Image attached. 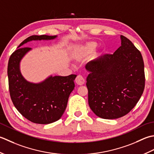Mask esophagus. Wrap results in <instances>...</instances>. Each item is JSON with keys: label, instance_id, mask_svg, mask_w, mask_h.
Returning a JSON list of instances; mask_svg holds the SVG:
<instances>
[{"label": "esophagus", "instance_id": "obj_1", "mask_svg": "<svg viewBox=\"0 0 154 154\" xmlns=\"http://www.w3.org/2000/svg\"><path fill=\"white\" fill-rule=\"evenodd\" d=\"M75 82H76V83L78 84V85H83L85 82V80H84V78L81 76V75H78L77 76V77L76 78V79H75Z\"/></svg>", "mask_w": 154, "mask_h": 154}]
</instances>
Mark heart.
<instances>
[{"label": "heart", "instance_id": "obj_1", "mask_svg": "<svg viewBox=\"0 0 154 154\" xmlns=\"http://www.w3.org/2000/svg\"><path fill=\"white\" fill-rule=\"evenodd\" d=\"M96 47V43L94 42H87L82 45L78 46L74 51V57L78 60L85 59L92 54ZM94 55H96L95 52Z\"/></svg>", "mask_w": 154, "mask_h": 154}]
</instances>
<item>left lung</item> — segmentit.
I'll return each mask as SVG.
<instances>
[{"instance_id":"8db88e82","label":"left lung","mask_w":154,"mask_h":154,"mask_svg":"<svg viewBox=\"0 0 154 154\" xmlns=\"http://www.w3.org/2000/svg\"><path fill=\"white\" fill-rule=\"evenodd\" d=\"M113 54H106L87 66L88 103L94 114L103 119H116L136 105L145 87L142 54L126 37Z\"/></svg>"}]
</instances>
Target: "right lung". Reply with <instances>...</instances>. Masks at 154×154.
<instances>
[{
    "mask_svg": "<svg viewBox=\"0 0 154 154\" xmlns=\"http://www.w3.org/2000/svg\"><path fill=\"white\" fill-rule=\"evenodd\" d=\"M57 36L33 35L25 39L11 54L8 64V86L15 108L27 120L35 124H48L58 120L67 106L74 88L76 75L51 76L40 83L27 81L20 70L21 60L31 48L21 47L32 40H48Z\"/></svg>",
    "mask_w": 154,
    "mask_h": 154,
    "instance_id": "obj_1",
    "label": "right lung"
}]
</instances>
